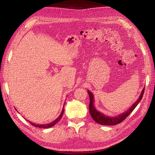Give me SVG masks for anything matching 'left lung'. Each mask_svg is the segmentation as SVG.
Segmentation results:
<instances>
[{"instance_id": "left-lung-1", "label": "left lung", "mask_w": 155, "mask_h": 155, "mask_svg": "<svg viewBox=\"0 0 155 155\" xmlns=\"http://www.w3.org/2000/svg\"><path fill=\"white\" fill-rule=\"evenodd\" d=\"M144 90H145V88H143V89L142 90L141 94H140L138 100L136 101L134 104H133V105L131 106L127 110L124 112V113H121L120 114L114 117L107 116L104 114H102L101 112L97 111L94 105V96L90 91H88V94L89 95V97H90L89 112H90V114L92 116V118L97 124H101V125H116L122 122L127 117L131 112H133V110L135 109V107H137L139 104V102L141 101L143 95Z\"/></svg>"}]
</instances>
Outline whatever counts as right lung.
<instances>
[{
	"mask_svg": "<svg viewBox=\"0 0 155 155\" xmlns=\"http://www.w3.org/2000/svg\"><path fill=\"white\" fill-rule=\"evenodd\" d=\"M63 112H64V107H63V109L62 110V112L61 113V114L59 115V116L58 117V118L57 119H55L54 121H52V122H51L50 124H44V125H39V124H35L34 123L32 122H30V121H29V122L30 123V124H31L34 127H39V128H48V127H51L54 126L55 124H57L58 121L60 120V119L61 118V117L63 114Z\"/></svg>",
	"mask_w": 155,
	"mask_h": 155,
	"instance_id": "1",
	"label": "right lung"
}]
</instances>
